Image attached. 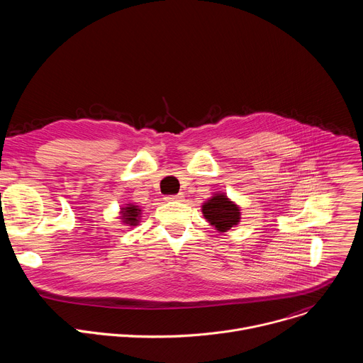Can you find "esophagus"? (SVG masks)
<instances>
[{
	"instance_id": "esophagus-1",
	"label": "esophagus",
	"mask_w": 363,
	"mask_h": 363,
	"mask_svg": "<svg viewBox=\"0 0 363 363\" xmlns=\"http://www.w3.org/2000/svg\"><path fill=\"white\" fill-rule=\"evenodd\" d=\"M167 201H182L184 199V194H177V195H169V196H167L165 198Z\"/></svg>"
}]
</instances>
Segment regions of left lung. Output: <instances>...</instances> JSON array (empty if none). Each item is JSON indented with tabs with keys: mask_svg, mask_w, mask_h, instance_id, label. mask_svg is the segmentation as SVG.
<instances>
[{
	"mask_svg": "<svg viewBox=\"0 0 363 363\" xmlns=\"http://www.w3.org/2000/svg\"><path fill=\"white\" fill-rule=\"evenodd\" d=\"M201 211L205 220L216 227L218 233L230 231L233 227L238 225L241 218L240 206L224 192H217L206 199L201 206Z\"/></svg>",
	"mask_w": 363,
	"mask_h": 363,
	"instance_id": "1",
	"label": "left lung"
}]
</instances>
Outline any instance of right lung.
I'll return each instance as SVG.
<instances>
[{
	"label": "right lung",
	"instance_id": "1",
	"mask_svg": "<svg viewBox=\"0 0 363 363\" xmlns=\"http://www.w3.org/2000/svg\"><path fill=\"white\" fill-rule=\"evenodd\" d=\"M119 214H121V220L123 224H126L129 227H135L139 224V220L142 217L140 216L142 210L135 203H126V206L121 208Z\"/></svg>",
	"mask_w": 363,
	"mask_h": 363
}]
</instances>
